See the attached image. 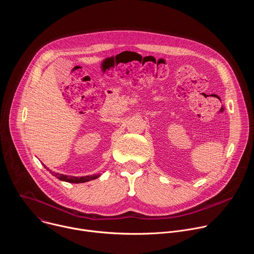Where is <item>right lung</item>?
Returning <instances> with one entry per match:
<instances>
[{"label":"right lung","instance_id":"obj_1","mask_svg":"<svg viewBox=\"0 0 254 254\" xmlns=\"http://www.w3.org/2000/svg\"><path fill=\"white\" fill-rule=\"evenodd\" d=\"M45 167V166H44ZM46 168V167H45ZM53 176H55L57 179L61 180V181H65V182H69V183H84V182H88V181L94 180L96 178L99 177V175H93V176H85V177H71V176H66V175H62V174H58V173H54L52 171H50L49 169H47Z\"/></svg>","mask_w":254,"mask_h":254}]
</instances>
